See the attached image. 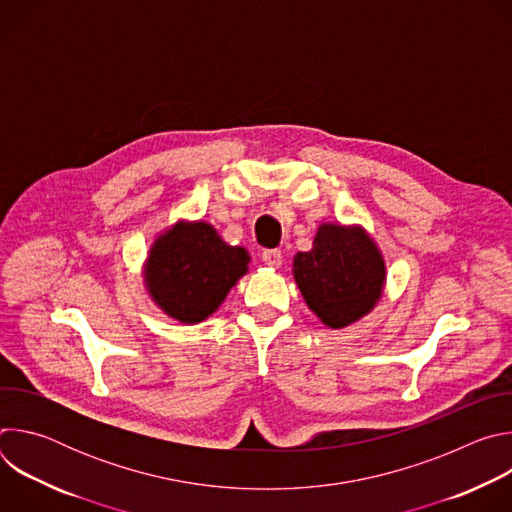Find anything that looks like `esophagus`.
<instances>
[{
	"label": "esophagus",
	"mask_w": 512,
	"mask_h": 512,
	"mask_svg": "<svg viewBox=\"0 0 512 512\" xmlns=\"http://www.w3.org/2000/svg\"><path fill=\"white\" fill-rule=\"evenodd\" d=\"M261 259H263V263H265L267 267H273V269L281 267V251H279V249H265V251L261 253Z\"/></svg>",
	"instance_id": "34e87169"
}]
</instances>
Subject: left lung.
I'll return each instance as SVG.
<instances>
[{
  "label": "left lung",
  "mask_w": 512,
  "mask_h": 512,
  "mask_svg": "<svg viewBox=\"0 0 512 512\" xmlns=\"http://www.w3.org/2000/svg\"><path fill=\"white\" fill-rule=\"evenodd\" d=\"M291 273L308 308L334 330L371 314L387 283L383 253L360 225H320L312 249L294 257Z\"/></svg>",
  "instance_id": "1"
}]
</instances>
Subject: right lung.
<instances>
[{
    "label": "right lung",
    "instance_id": "1",
    "mask_svg": "<svg viewBox=\"0 0 512 512\" xmlns=\"http://www.w3.org/2000/svg\"><path fill=\"white\" fill-rule=\"evenodd\" d=\"M249 253L204 221H178L152 243L143 281L152 302L182 324H198L221 306L249 271Z\"/></svg>",
    "mask_w": 512,
    "mask_h": 512
}]
</instances>
